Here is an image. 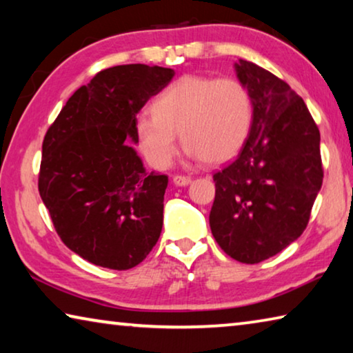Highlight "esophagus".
I'll return each instance as SVG.
<instances>
[{
  "mask_svg": "<svg viewBox=\"0 0 353 353\" xmlns=\"http://www.w3.org/2000/svg\"><path fill=\"white\" fill-rule=\"evenodd\" d=\"M172 182L179 185V187H185V185L191 183V177L190 176H174L172 177Z\"/></svg>",
  "mask_w": 353,
  "mask_h": 353,
  "instance_id": "esophagus-1",
  "label": "esophagus"
}]
</instances>
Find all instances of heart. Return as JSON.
<instances>
[{
	"label": "heart",
	"instance_id": "b5f03b06",
	"mask_svg": "<svg viewBox=\"0 0 353 353\" xmlns=\"http://www.w3.org/2000/svg\"><path fill=\"white\" fill-rule=\"evenodd\" d=\"M149 110L151 117H141L135 124V139L148 162L160 170L176 159V134L202 162L216 165L234 159L254 119L248 87L232 77L182 76L152 101Z\"/></svg>",
	"mask_w": 353,
	"mask_h": 353
}]
</instances>
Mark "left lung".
Listing matches in <instances>:
<instances>
[{"label":"left lung","mask_w":353,"mask_h":353,"mask_svg":"<svg viewBox=\"0 0 353 353\" xmlns=\"http://www.w3.org/2000/svg\"><path fill=\"white\" fill-rule=\"evenodd\" d=\"M235 70L252 98L254 119L238 157L213 174L210 229L227 255L255 265L305 230L324 177L321 135L285 81L243 59Z\"/></svg>","instance_id":"obj_1"}]
</instances>
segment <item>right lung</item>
<instances>
[{"instance_id":"obj_1","label":"right lung","mask_w":353,"mask_h":353,"mask_svg":"<svg viewBox=\"0 0 353 353\" xmlns=\"http://www.w3.org/2000/svg\"><path fill=\"white\" fill-rule=\"evenodd\" d=\"M172 76L143 63L99 71L45 135L40 198L65 246L93 265L130 270L159 241L168 176L146 172L129 139L137 143V113Z\"/></svg>"}]
</instances>
